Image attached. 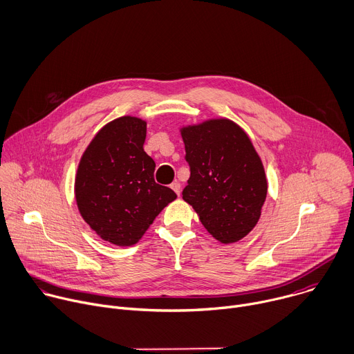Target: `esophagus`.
Returning a JSON list of instances; mask_svg holds the SVG:
<instances>
[{
	"label": "esophagus",
	"mask_w": 354,
	"mask_h": 354,
	"mask_svg": "<svg viewBox=\"0 0 354 354\" xmlns=\"http://www.w3.org/2000/svg\"><path fill=\"white\" fill-rule=\"evenodd\" d=\"M170 187H171V189H173L177 195H180V192H181V184H180L178 181H174Z\"/></svg>",
	"instance_id": "34e87169"
}]
</instances>
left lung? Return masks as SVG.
<instances>
[{"label": "left lung", "mask_w": 354, "mask_h": 354, "mask_svg": "<svg viewBox=\"0 0 354 354\" xmlns=\"http://www.w3.org/2000/svg\"><path fill=\"white\" fill-rule=\"evenodd\" d=\"M189 178L183 199L203 227L223 244L245 237L258 223L268 183L248 135L227 118L181 129Z\"/></svg>", "instance_id": "1"}]
</instances>
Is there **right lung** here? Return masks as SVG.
Returning <instances> with one entry per match:
<instances>
[{"label":"right lung","instance_id":"1","mask_svg":"<svg viewBox=\"0 0 354 354\" xmlns=\"http://www.w3.org/2000/svg\"><path fill=\"white\" fill-rule=\"evenodd\" d=\"M147 122L120 117L86 148L75 178L78 209L106 241L132 245L145 234L176 192L155 181V162L144 151Z\"/></svg>","mask_w":354,"mask_h":354}]
</instances>
